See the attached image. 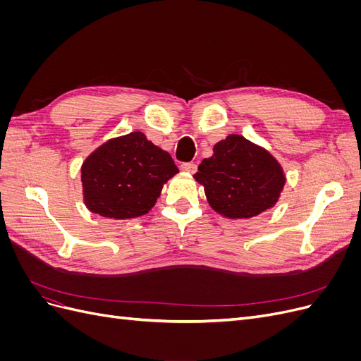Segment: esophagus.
<instances>
[{
  "instance_id": "34e87169",
  "label": "esophagus",
  "mask_w": 361,
  "mask_h": 361,
  "mask_svg": "<svg viewBox=\"0 0 361 361\" xmlns=\"http://www.w3.org/2000/svg\"><path fill=\"white\" fill-rule=\"evenodd\" d=\"M180 169H182L183 171L195 173V170H197V166H195L194 162H182V164H180Z\"/></svg>"
}]
</instances>
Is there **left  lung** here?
I'll use <instances>...</instances> for the list:
<instances>
[{
	"label": "left lung",
	"instance_id": "left-lung-1",
	"mask_svg": "<svg viewBox=\"0 0 361 361\" xmlns=\"http://www.w3.org/2000/svg\"><path fill=\"white\" fill-rule=\"evenodd\" d=\"M194 178L204 187L212 209L228 218H251L269 209L285 185L280 164L243 135L216 143Z\"/></svg>",
	"mask_w": 361,
	"mask_h": 361
}]
</instances>
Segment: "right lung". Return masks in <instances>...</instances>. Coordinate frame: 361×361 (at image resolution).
Returning a JSON list of instances; mask_svg holds the SVG:
<instances>
[{"mask_svg": "<svg viewBox=\"0 0 361 361\" xmlns=\"http://www.w3.org/2000/svg\"><path fill=\"white\" fill-rule=\"evenodd\" d=\"M178 171L169 152L145 134L110 140L81 167L85 206L116 220L145 215L157 203L162 185Z\"/></svg>", "mask_w": 361, "mask_h": 361, "instance_id": "1", "label": "right lung"}]
</instances>
